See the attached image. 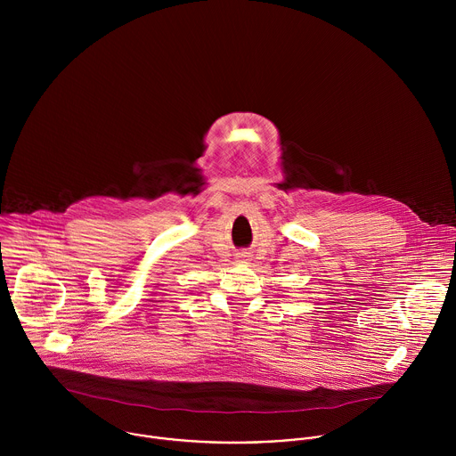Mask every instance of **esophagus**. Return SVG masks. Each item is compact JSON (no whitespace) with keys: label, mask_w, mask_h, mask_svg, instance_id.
Returning <instances> with one entry per match:
<instances>
[{"label":"esophagus","mask_w":456,"mask_h":456,"mask_svg":"<svg viewBox=\"0 0 456 456\" xmlns=\"http://www.w3.org/2000/svg\"><path fill=\"white\" fill-rule=\"evenodd\" d=\"M238 257H241V259H247L248 257V252H240V256Z\"/></svg>","instance_id":"1"}]
</instances>
